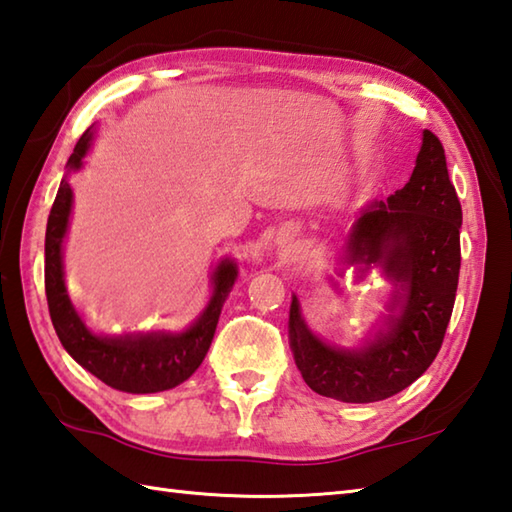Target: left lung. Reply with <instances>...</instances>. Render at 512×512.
Listing matches in <instances>:
<instances>
[{
  "instance_id": "8db88e82",
  "label": "left lung",
  "mask_w": 512,
  "mask_h": 512,
  "mask_svg": "<svg viewBox=\"0 0 512 512\" xmlns=\"http://www.w3.org/2000/svg\"><path fill=\"white\" fill-rule=\"evenodd\" d=\"M462 205L448 179L446 156L431 130L422 134L415 170L402 190L375 201L351 227L347 263L378 265L400 287L378 336L360 349L322 342L289 307V342L302 378L340 402L387 400L431 367L444 342L460 278Z\"/></svg>"
}]
</instances>
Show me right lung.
<instances>
[{"instance_id": "right-lung-1", "label": "right lung", "mask_w": 512, "mask_h": 512, "mask_svg": "<svg viewBox=\"0 0 512 512\" xmlns=\"http://www.w3.org/2000/svg\"><path fill=\"white\" fill-rule=\"evenodd\" d=\"M92 143V128L81 134L68 159V172H77ZM72 210V190L68 179H61L59 192L46 225V298L52 327L64 349L83 369L108 387L125 393H156L174 389L201 367L210 349L221 316L223 302L234 287L238 269L234 260H223L214 271V294L192 327L181 333L150 331L125 336H95L72 307L64 285V243Z\"/></svg>"}]
</instances>
